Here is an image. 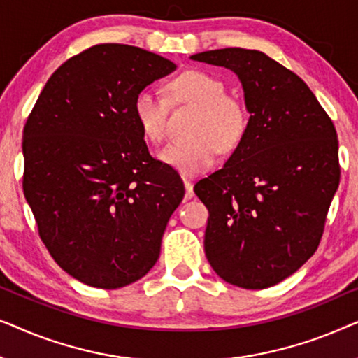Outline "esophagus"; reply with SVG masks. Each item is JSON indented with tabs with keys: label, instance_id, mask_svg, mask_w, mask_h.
Segmentation results:
<instances>
[{
	"label": "esophagus",
	"instance_id": "obj_1",
	"mask_svg": "<svg viewBox=\"0 0 358 358\" xmlns=\"http://www.w3.org/2000/svg\"><path fill=\"white\" fill-rule=\"evenodd\" d=\"M184 185H185V200H190L194 197V185L187 178H184Z\"/></svg>",
	"mask_w": 358,
	"mask_h": 358
}]
</instances>
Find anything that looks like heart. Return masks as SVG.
Returning <instances> with one entry per match:
<instances>
[{
  "label": "heart",
  "mask_w": 358,
  "mask_h": 358,
  "mask_svg": "<svg viewBox=\"0 0 358 358\" xmlns=\"http://www.w3.org/2000/svg\"><path fill=\"white\" fill-rule=\"evenodd\" d=\"M176 102L199 107L194 140L164 146L158 158L184 176H195L212 168L220 150L233 151L241 143L248 130V110L236 97L227 94V87L217 76L205 71L189 70L176 76L168 86ZM134 117L141 134L153 143L166 135L169 102L151 87L136 92Z\"/></svg>",
  "instance_id": "heart-1"
}]
</instances>
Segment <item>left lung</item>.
<instances>
[{"instance_id": "1", "label": "left lung", "mask_w": 358, "mask_h": 358, "mask_svg": "<svg viewBox=\"0 0 358 358\" xmlns=\"http://www.w3.org/2000/svg\"><path fill=\"white\" fill-rule=\"evenodd\" d=\"M190 58L231 70L251 114L223 168L194 187L210 215L205 256L231 285L272 287L320 246L341 179L334 124L306 83L266 53L220 48Z\"/></svg>"}]
</instances>
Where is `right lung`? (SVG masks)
I'll return each instance as SVG.
<instances>
[{"label":"right lung","instance_id":"obj_1","mask_svg":"<svg viewBox=\"0 0 358 358\" xmlns=\"http://www.w3.org/2000/svg\"><path fill=\"white\" fill-rule=\"evenodd\" d=\"M176 70L143 48L101 43L50 76L24 127L22 189L55 262L90 287L114 290L159 257L184 184L150 155L136 92Z\"/></svg>","mask_w":358,"mask_h":358}]
</instances>
